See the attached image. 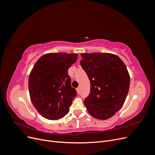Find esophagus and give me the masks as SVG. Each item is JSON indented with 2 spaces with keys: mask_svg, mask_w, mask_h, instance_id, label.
I'll return each mask as SVG.
<instances>
[{
  "mask_svg": "<svg viewBox=\"0 0 155 155\" xmlns=\"http://www.w3.org/2000/svg\"><path fill=\"white\" fill-rule=\"evenodd\" d=\"M76 90H77V92H78V94L80 93V92H81V89H80V87H78V88H77Z\"/></svg>",
  "mask_w": 155,
  "mask_h": 155,
  "instance_id": "esophagus-1",
  "label": "esophagus"
}]
</instances>
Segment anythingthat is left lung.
<instances>
[{
	"label": "left lung",
	"mask_w": 155,
	"mask_h": 155,
	"mask_svg": "<svg viewBox=\"0 0 155 155\" xmlns=\"http://www.w3.org/2000/svg\"><path fill=\"white\" fill-rule=\"evenodd\" d=\"M80 63L91 82L90 94L84 101L94 118L107 120L124 104L130 85V76L118 56L109 53H82Z\"/></svg>",
	"instance_id": "obj_1"
}]
</instances>
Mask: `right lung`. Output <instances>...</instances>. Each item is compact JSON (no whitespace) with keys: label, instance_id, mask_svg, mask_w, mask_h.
<instances>
[{"label":"right lung","instance_id":"1","mask_svg":"<svg viewBox=\"0 0 155 155\" xmlns=\"http://www.w3.org/2000/svg\"><path fill=\"white\" fill-rule=\"evenodd\" d=\"M78 59L77 54L49 53L37 60L30 74V99L44 118L55 120L69 112L76 89L71 87L68 70Z\"/></svg>","mask_w":155,"mask_h":155}]
</instances>
